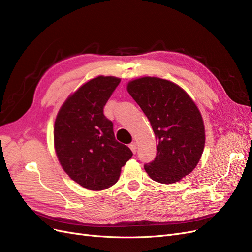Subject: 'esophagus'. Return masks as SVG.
Returning a JSON list of instances; mask_svg holds the SVG:
<instances>
[{"label":"esophagus","instance_id":"1","mask_svg":"<svg viewBox=\"0 0 252 252\" xmlns=\"http://www.w3.org/2000/svg\"><path fill=\"white\" fill-rule=\"evenodd\" d=\"M129 147H130V149L132 150L133 154H135V152H136V143L132 142L130 145H129Z\"/></svg>","mask_w":252,"mask_h":252}]
</instances>
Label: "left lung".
<instances>
[{"mask_svg": "<svg viewBox=\"0 0 252 252\" xmlns=\"http://www.w3.org/2000/svg\"><path fill=\"white\" fill-rule=\"evenodd\" d=\"M128 93L146 114L156 134L157 156L144 165L149 177L171 184L191 172L205 145L201 113L190 96L170 81L145 77L128 83Z\"/></svg>", "mask_w": 252, "mask_h": 252, "instance_id": "obj_1", "label": "left lung"}]
</instances>
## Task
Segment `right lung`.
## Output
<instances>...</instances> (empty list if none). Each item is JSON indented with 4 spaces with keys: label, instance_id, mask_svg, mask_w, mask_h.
<instances>
[{
    "label": "right lung",
    "instance_id": "obj_1",
    "mask_svg": "<svg viewBox=\"0 0 252 252\" xmlns=\"http://www.w3.org/2000/svg\"><path fill=\"white\" fill-rule=\"evenodd\" d=\"M120 82L103 75L90 80L67 98L56 119L59 161L74 182L89 190L116 184L132 157L129 147L116 140L113 123L104 116V106Z\"/></svg>",
    "mask_w": 252,
    "mask_h": 252
}]
</instances>
